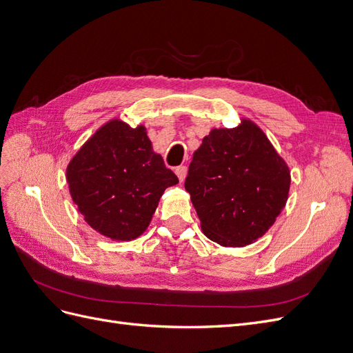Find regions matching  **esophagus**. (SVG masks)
Returning <instances> with one entry per match:
<instances>
[{"mask_svg": "<svg viewBox=\"0 0 353 353\" xmlns=\"http://www.w3.org/2000/svg\"><path fill=\"white\" fill-rule=\"evenodd\" d=\"M175 174H176V176H178V179L181 181V183H183V181L187 176V166H178L175 169Z\"/></svg>", "mask_w": 353, "mask_h": 353, "instance_id": "34e87169", "label": "esophagus"}]
</instances>
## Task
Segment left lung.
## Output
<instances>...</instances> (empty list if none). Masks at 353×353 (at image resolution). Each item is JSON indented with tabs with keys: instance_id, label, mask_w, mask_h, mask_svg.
Wrapping results in <instances>:
<instances>
[{
	"instance_id": "obj_1",
	"label": "left lung",
	"mask_w": 353,
	"mask_h": 353,
	"mask_svg": "<svg viewBox=\"0 0 353 353\" xmlns=\"http://www.w3.org/2000/svg\"><path fill=\"white\" fill-rule=\"evenodd\" d=\"M288 188V166L248 119L203 138L185 178L201 231L225 248H243L262 237L284 209Z\"/></svg>"
}]
</instances>
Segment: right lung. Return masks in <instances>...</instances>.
<instances>
[{
  "mask_svg": "<svg viewBox=\"0 0 353 353\" xmlns=\"http://www.w3.org/2000/svg\"><path fill=\"white\" fill-rule=\"evenodd\" d=\"M74 205L88 225L112 240H134L150 223L163 191L178 184L153 152L143 125L113 119L103 125L66 169Z\"/></svg>",
  "mask_w": 353,
  "mask_h": 353,
  "instance_id": "add662e5",
  "label": "right lung"
}]
</instances>
